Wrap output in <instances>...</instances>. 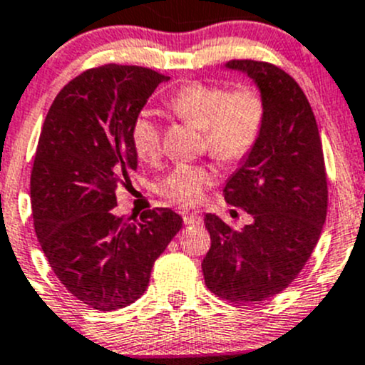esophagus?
<instances>
[{"instance_id":"esophagus-1","label":"esophagus","mask_w":365,"mask_h":365,"mask_svg":"<svg viewBox=\"0 0 365 365\" xmlns=\"http://www.w3.org/2000/svg\"><path fill=\"white\" fill-rule=\"evenodd\" d=\"M202 222L201 215L195 212H187L183 213V224L185 225H199Z\"/></svg>"}]
</instances>
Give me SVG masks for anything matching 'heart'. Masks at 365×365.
Here are the masks:
<instances>
[{"label":"heart","instance_id":"1","mask_svg":"<svg viewBox=\"0 0 365 365\" xmlns=\"http://www.w3.org/2000/svg\"><path fill=\"white\" fill-rule=\"evenodd\" d=\"M183 120L205 129V145L217 159L237 163L259 140L266 117V103L259 89L250 86L229 91L220 86L192 82L168 101ZM131 141L138 157L155 159L160 152V125L150 113L136 115ZM217 180V171L205 164H178L160 180L159 192L178 205H197Z\"/></svg>","mask_w":365,"mask_h":365}]
</instances>
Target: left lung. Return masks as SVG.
Returning a JSON list of instances; mask_svg holds the SVG:
<instances>
[{"instance_id": "8db88e82", "label": "left lung", "mask_w": 365, "mask_h": 365, "mask_svg": "<svg viewBox=\"0 0 365 365\" xmlns=\"http://www.w3.org/2000/svg\"><path fill=\"white\" fill-rule=\"evenodd\" d=\"M225 68L255 82L266 117L255 147L224 189L225 201L253 222L234 231L206 215L212 248L202 274L218 297L255 304L285 290L312 257L327 217V175L313 110L292 76L252 59L229 61Z\"/></svg>"}]
</instances>
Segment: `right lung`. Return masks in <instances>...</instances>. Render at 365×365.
<instances>
[{"mask_svg":"<svg viewBox=\"0 0 365 365\" xmlns=\"http://www.w3.org/2000/svg\"><path fill=\"white\" fill-rule=\"evenodd\" d=\"M168 80L141 66L92 68L61 89L41 128L31 171L34 231L68 292L99 312L140 299L182 229L170 208L140 220L113 212L118 185L138 170L133 120Z\"/></svg>","mask_w":365,"mask_h":365,"instance_id":"right-lung-1","label":"right lung"}]
</instances>
